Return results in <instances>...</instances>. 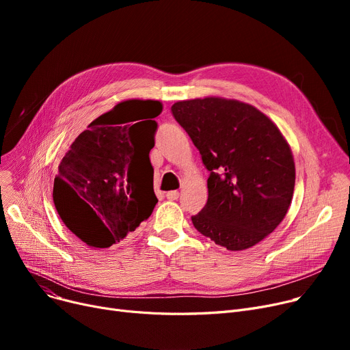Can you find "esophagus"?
<instances>
[{
	"mask_svg": "<svg viewBox=\"0 0 350 350\" xmlns=\"http://www.w3.org/2000/svg\"><path fill=\"white\" fill-rule=\"evenodd\" d=\"M180 196V193L177 190H173V191H167L165 193V197H167V200H177Z\"/></svg>",
	"mask_w": 350,
	"mask_h": 350,
	"instance_id": "obj_1",
	"label": "esophagus"
}]
</instances>
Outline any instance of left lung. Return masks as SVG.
Listing matches in <instances>:
<instances>
[{
    "label": "left lung",
    "mask_w": 350,
    "mask_h": 350,
    "mask_svg": "<svg viewBox=\"0 0 350 350\" xmlns=\"http://www.w3.org/2000/svg\"><path fill=\"white\" fill-rule=\"evenodd\" d=\"M172 112L210 172L208 200L191 221L230 251L262 241L285 218L295 163L280 127L255 106L218 96L178 100Z\"/></svg>",
    "instance_id": "left-lung-1"
}]
</instances>
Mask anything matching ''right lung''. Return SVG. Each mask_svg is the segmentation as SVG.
Masks as SVG:
<instances>
[{
	"label": "right lung",
	"instance_id": "add662e5",
	"mask_svg": "<svg viewBox=\"0 0 350 350\" xmlns=\"http://www.w3.org/2000/svg\"><path fill=\"white\" fill-rule=\"evenodd\" d=\"M159 100L127 99L92 122L70 144L53 181L64 224L92 248H109L149 218L157 203L149 153Z\"/></svg>",
	"mask_w": 350,
	"mask_h": 350
}]
</instances>
